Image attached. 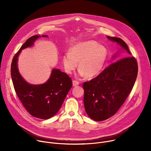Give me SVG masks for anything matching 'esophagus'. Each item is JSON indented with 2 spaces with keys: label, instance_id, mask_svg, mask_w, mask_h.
Listing matches in <instances>:
<instances>
[{
  "label": "esophagus",
  "instance_id": "esophagus-1",
  "mask_svg": "<svg viewBox=\"0 0 151 151\" xmlns=\"http://www.w3.org/2000/svg\"><path fill=\"white\" fill-rule=\"evenodd\" d=\"M79 84V82L76 80H73V86H74V87H75V86H77Z\"/></svg>",
  "mask_w": 151,
  "mask_h": 151
}]
</instances>
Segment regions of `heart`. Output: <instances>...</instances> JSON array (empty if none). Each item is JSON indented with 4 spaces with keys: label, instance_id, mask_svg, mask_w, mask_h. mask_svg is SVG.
<instances>
[{
    "label": "heart",
    "instance_id": "obj_1",
    "mask_svg": "<svg viewBox=\"0 0 151 151\" xmlns=\"http://www.w3.org/2000/svg\"><path fill=\"white\" fill-rule=\"evenodd\" d=\"M107 57L106 48L95 41H86L73 45L62 57L64 70L72 73L78 67L81 75L93 77L102 70Z\"/></svg>",
    "mask_w": 151,
    "mask_h": 151
}]
</instances>
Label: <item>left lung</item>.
I'll list each match as a JSON object with an SVG mask.
<instances>
[{
	"instance_id": "obj_1",
	"label": "left lung",
	"mask_w": 151,
	"mask_h": 151,
	"mask_svg": "<svg viewBox=\"0 0 151 151\" xmlns=\"http://www.w3.org/2000/svg\"><path fill=\"white\" fill-rule=\"evenodd\" d=\"M116 42L131 55L121 38L107 36ZM138 72L136 59L127 56L112 63L97 76L83 83V103L88 116L101 121L114 115L132 91Z\"/></svg>"
}]
</instances>
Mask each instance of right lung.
Returning a JSON list of instances; mask_svg holds the SVG:
<instances>
[{
  "label": "right lung",
  "mask_w": 151,
  "mask_h": 151,
  "mask_svg": "<svg viewBox=\"0 0 151 151\" xmlns=\"http://www.w3.org/2000/svg\"><path fill=\"white\" fill-rule=\"evenodd\" d=\"M42 35V37H47ZM40 36L29 38L15 54L11 63V74L14 87L19 99L28 112L37 118L47 119L54 116L72 87L69 76L59 69H53L48 81L42 85H31L21 76L17 68V59L24 48L33 45Z\"/></svg>",
  "instance_id": "1"
}]
</instances>
